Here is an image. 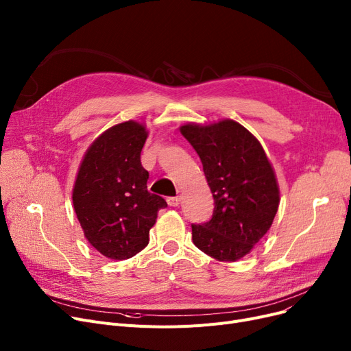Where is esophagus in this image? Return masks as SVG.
I'll list each match as a JSON object with an SVG mask.
<instances>
[{"label": "esophagus", "instance_id": "34e87169", "mask_svg": "<svg viewBox=\"0 0 351 351\" xmlns=\"http://www.w3.org/2000/svg\"><path fill=\"white\" fill-rule=\"evenodd\" d=\"M180 196H173V197H168L166 199V202H168V205L169 206H173V208H176V206H179L180 205Z\"/></svg>", "mask_w": 351, "mask_h": 351}]
</instances>
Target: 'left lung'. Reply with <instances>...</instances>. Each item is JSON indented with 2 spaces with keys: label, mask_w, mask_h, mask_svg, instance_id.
Listing matches in <instances>:
<instances>
[{
  "label": "left lung",
  "mask_w": 351,
  "mask_h": 351,
  "mask_svg": "<svg viewBox=\"0 0 351 351\" xmlns=\"http://www.w3.org/2000/svg\"><path fill=\"white\" fill-rule=\"evenodd\" d=\"M199 155L215 210L209 222L192 225L197 249L220 262L249 254L270 229L280 204L279 183L261 142L236 121L180 128Z\"/></svg>",
  "instance_id": "1"
}]
</instances>
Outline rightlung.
I'll list each match as a JSON object with an SVG mask.
<instances>
[{
  "label": "right lung",
  "instance_id": "add662e5",
  "mask_svg": "<svg viewBox=\"0 0 351 351\" xmlns=\"http://www.w3.org/2000/svg\"><path fill=\"white\" fill-rule=\"evenodd\" d=\"M146 126H110L86 149L72 189V204L86 241L112 261H125L149 243L159 209L168 205L147 192L141 152Z\"/></svg>",
  "mask_w": 351,
  "mask_h": 351
}]
</instances>
